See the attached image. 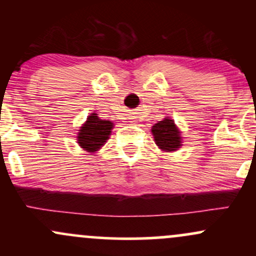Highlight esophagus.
Wrapping results in <instances>:
<instances>
[{"label":"esophagus","instance_id":"obj_1","mask_svg":"<svg viewBox=\"0 0 256 256\" xmlns=\"http://www.w3.org/2000/svg\"><path fill=\"white\" fill-rule=\"evenodd\" d=\"M134 118H136V116H134V118H132V119H134Z\"/></svg>","mask_w":256,"mask_h":256}]
</instances>
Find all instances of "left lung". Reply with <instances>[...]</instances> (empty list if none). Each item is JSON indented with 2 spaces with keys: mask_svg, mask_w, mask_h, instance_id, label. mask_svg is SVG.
I'll return each instance as SVG.
<instances>
[{
  "mask_svg": "<svg viewBox=\"0 0 256 256\" xmlns=\"http://www.w3.org/2000/svg\"><path fill=\"white\" fill-rule=\"evenodd\" d=\"M152 134L156 146L164 152H176L180 148L182 137L174 122L166 116L161 122L154 124L152 128Z\"/></svg>",
  "mask_w": 256,
  "mask_h": 256,
  "instance_id": "left-lung-1",
  "label": "left lung"
}]
</instances>
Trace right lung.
Segmentation results:
<instances>
[{
  "label": "right lung",
  "mask_w": 256,
  "mask_h": 256,
  "mask_svg": "<svg viewBox=\"0 0 256 256\" xmlns=\"http://www.w3.org/2000/svg\"><path fill=\"white\" fill-rule=\"evenodd\" d=\"M113 122L98 118V114L92 113L79 130L78 144L89 152H98L107 142L110 136Z\"/></svg>",
  "instance_id": "add662e5"
}]
</instances>
